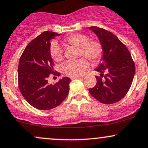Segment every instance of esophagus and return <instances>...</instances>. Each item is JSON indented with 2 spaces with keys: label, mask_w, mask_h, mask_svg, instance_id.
Masks as SVG:
<instances>
[{
  "label": "esophagus",
  "mask_w": 148,
  "mask_h": 148,
  "mask_svg": "<svg viewBox=\"0 0 148 148\" xmlns=\"http://www.w3.org/2000/svg\"><path fill=\"white\" fill-rule=\"evenodd\" d=\"M83 79V76H79V77H74V78H71V80H74V79Z\"/></svg>",
  "instance_id": "esophagus-1"
}]
</instances>
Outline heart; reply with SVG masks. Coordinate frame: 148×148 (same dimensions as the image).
<instances>
[{
	"mask_svg": "<svg viewBox=\"0 0 148 148\" xmlns=\"http://www.w3.org/2000/svg\"><path fill=\"white\" fill-rule=\"evenodd\" d=\"M65 43L79 49L78 57L85 56L92 63L97 64L102 59L103 48L101 43L97 40H90L88 36L84 34L76 33L67 36ZM49 54L54 61L62 62L64 59L63 49L56 41L51 42ZM90 63L85 58H79L74 62H67L63 67V72L69 77H79L83 75L89 67Z\"/></svg>",
	"mask_w": 148,
	"mask_h": 148,
	"instance_id": "b5f03b06",
	"label": "heart"
}]
</instances>
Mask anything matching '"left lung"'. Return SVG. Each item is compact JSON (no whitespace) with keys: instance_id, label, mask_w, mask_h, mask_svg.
I'll return each mask as SVG.
<instances>
[{"instance_id":"1","label":"left lung","mask_w":148,"mask_h":148,"mask_svg":"<svg viewBox=\"0 0 148 148\" xmlns=\"http://www.w3.org/2000/svg\"><path fill=\"white\" fill-rule=\"evenodd\" d=\"M89 29L97 34L103 48V61L96 69L97 85L89 92L99 102L112 104L123 98L130 88L135 65L127 47L108 30L92 26Z\"/></svg>"}]
</instances>
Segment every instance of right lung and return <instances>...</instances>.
<instances>
[{
	"mask_svg": "<svg viewBox=\"0 0 148 148\" xmlns=\"http://www.w3.org/2000/svg\"><path fill=\"white\" fill-rule=\"evenodd\" d=\"M60 34L45 31L32 40L23 51L18 68L19 90L29 104L38 110H48L58 106L68 94V77L54 85L47 82L49 74L60 76L54 70L49 54L50 40Z\"/></svg>",
	"mask_w": 148,
	"mask_h": 148,
	"instance_id": "right-lung-1",
	"label": "right lung"
}]
</instances>
